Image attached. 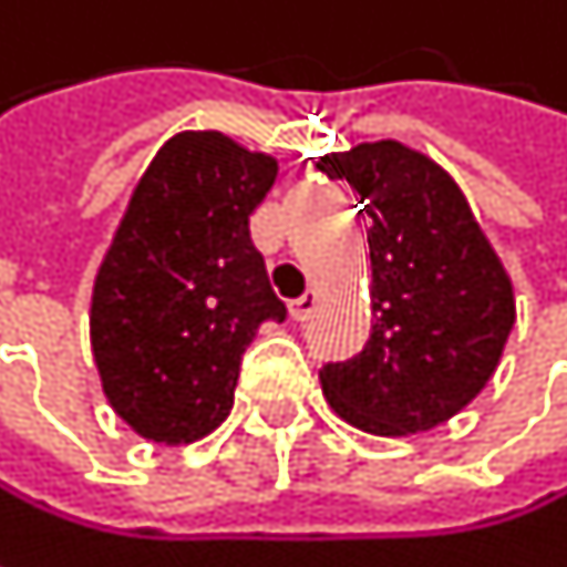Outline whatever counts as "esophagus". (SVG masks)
Returning <instances> with one entry per match:
<instances>
[{
  "label": "esophagus",
  "instance_id": "1",
  "mask_svg": "<svg viewBox=\"0 0 567 567\" xmlns=\"http://www.w3.org/2000/svg\"><path fill=\"white\" fill-rule=\"evenodd\" d=\"M315 308H318V295H315V291H305L301 298L291 301V318H295V321H308V318L315 315Z\"/></svg>",
  "mask_w": 567,
  "mask_h": 567
}]
</instances>
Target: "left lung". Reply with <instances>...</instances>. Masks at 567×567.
Wrapping results in <instances>:
<instances>
[{
    "mask_svg": "<svg viewBox=\"0 0 567 567\" xmlns=\"http://www.w3.org/2000/svg\"><path fill=\"white\" fill-rule=\"evenodd\" d=\"M371 216L374 328L351 361L321 368L328 403L358 430L403 436L440 426L493 378L515 301L460 186L394 141L324 154Z\"/></svg>",
    "mask_w": 567,
    "mask_h": 567,
    "instance_id": "left-lung-1",
    "label": "left lung"
}]
</instances>
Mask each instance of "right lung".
I'll return each mask as SVG.
<instances>
[{
  "instance_id": "right-lung-1",
  "label": "right lung",
  "mask_w": 567,
  "mask_h": 567,
  "mask_svg": "<svg viewBox=\"0 0 567 567\" xmlns=\"http://www.w3.org/2000/svg\"><path fill=\"white\" fill-rule=\"evenodd\" d=\"M276 161L216 131L171 137L141 176L91 298V348L121 420L154 443H193L233 410L262 321H285L249 216Z\"/></svg>"
}]
</instances>
